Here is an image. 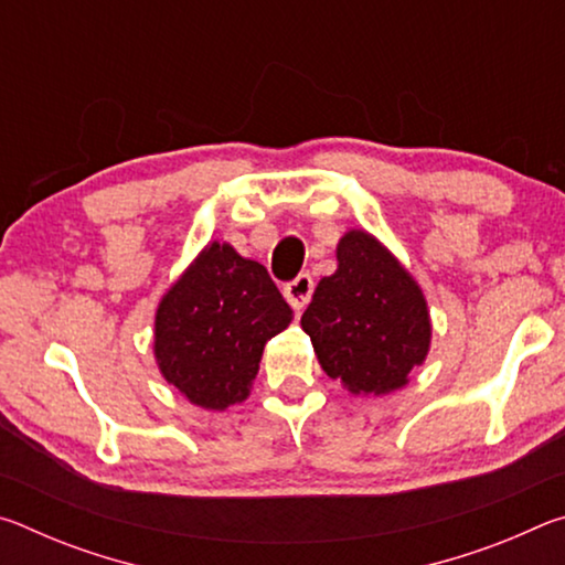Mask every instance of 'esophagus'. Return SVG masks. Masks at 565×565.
I'll return each instance as SVG.
<instances>
[{"instance_id":"esophagus-1","label":"esophagus","mask_w":565,"mask_h":565,"mask_svg":"<svg viewBox=\"0 0 565 565\" xmlns=\"http://www.w3.org/2000/svg\"><path fill=\"white\" fill-rule=\"evenodd\" d=\"M311 294H313L311 274H299L294 281H289V284L284 286L286 301H289L296 311H301L303 306L311 301Z\"/></svg>"}]
</instances>
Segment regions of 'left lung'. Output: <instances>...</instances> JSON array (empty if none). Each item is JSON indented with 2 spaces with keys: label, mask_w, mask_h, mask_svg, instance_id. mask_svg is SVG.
Instances as JSON below:
<instances>
[{
  "label": "left lung",
  "mask_w": 565,
  "mask_h": 565,
  "mask_svg": "<svg viewBox=\"0 0 565 565\" xmlns=\"http://www.w3.org/2000/svg\"><path fill=\"white\" fill-rule=\"evenodd\" d=\"M337 271L323 276L301 329L327 376L351 394L384 396L408 384L426 361L431 319L424 291L376 236L351 228L337 246Z\"/></svg>",
  "instance_id": "8db88e82"
}]
</instances>
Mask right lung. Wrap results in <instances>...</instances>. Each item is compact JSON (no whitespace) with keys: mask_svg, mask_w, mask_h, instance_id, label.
Masks as SVG:
<instances>
[{"mask_svg":"<svg viewBox=\"0 0 565 565\" xmlns=\"http://www.w3.org/2000/svg\"><path fill=\"white\" fill-rule=\"evenodd\" d=\"M291 319L294 311L259 262L212 242L161 296L157 366L191 404L224 411L248 396L266 341Z\"/></svg>","mask_w":565,"mask_h":565,"instance_id":"add662e5","label":"right lung"}]
</instances>
